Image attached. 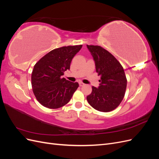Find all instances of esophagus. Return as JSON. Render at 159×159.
Returning a JSON list of instances; mask_svg holds the SVG:
<instances>
[{"mask_svg":"<svg viewBox=\"0 0 159 159\" xmlns=\"http://www.w3.org/2000/svg\"><path fill=\"white\" fill-rule=\"evenodd\" d=\"M79 85H80V86H83V85H84L85 84H84V83H82V82H79Z\"/></svg>","mask_w":159,"mask_h":159,"instance_id":"obj_1","label":"esophagus"}]
</instances>
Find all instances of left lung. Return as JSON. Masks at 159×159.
I'll use <instances>...</instances> for the list:
<instances>
[{"instance_id":"left-lung-1","label":"left lung","mask_w":159,"mask_h":159,"mask_svg":"<svg viewBox=\"0 0 159 159\" xmlns=\"http://www.w3.org/2000/svg\"><path fill=\"white\" fill-rule=\"evenodd\" d=\"M95 61L96 72L101 76L98 88L92 87L87 96L89 105L102 112L116 109L125 93L127 78L123 66L107 50L99 46L87 45Z\"/></svg>"}]
</instances>
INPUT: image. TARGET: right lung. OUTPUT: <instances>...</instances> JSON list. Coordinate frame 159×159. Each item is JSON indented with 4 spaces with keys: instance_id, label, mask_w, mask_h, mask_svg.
<instances>
[{
    "instance_id": "1",
    "label": "right lung",
    "mask_w": 159,
    "mask_h": 159,
    "mask_svg": "<svg viewBox=\"0 0 159 159\" xmlns=\"http://www.w3.org/2000/svg\"><path fill=\"white\" fill-rule=\"evenodd\" d=\"M82 45L68 46L50 51L34 66L31 81L33 93L41 105L49 109H57L68 103L79 87L62 78L70 70L71 60Z\"/></svg>"
}]
</instances>
